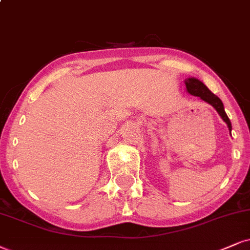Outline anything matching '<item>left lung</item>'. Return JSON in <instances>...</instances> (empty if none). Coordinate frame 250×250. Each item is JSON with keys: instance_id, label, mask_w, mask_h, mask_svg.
Returning a JSON list of instances; mask_svg holds the SVG:
<instances>
[{"instance_id": "left-lung-1", "label": "left lung", "mask_w": 250, "mask_h": 250, "mask_svg": "<svg viewBox=\"0 0 250 250\" xmlns=\"http://www.w3.org/2000/svg\"><path fill=\"white\" fill-rule=\"evenodd\" d=\"M184 83H186L187 87V92H189L190 95H193V96L199 97L200 100H203L206 103H208L212 105L219 113V116L223 118V120L227 124V127H229V132L232 131V124H230V120L229 117H227L226 112H225V107L221 100L218 96H215L214 94L208 90V88L203 83L199 81L198 79L196 78H188L184 80Z\"/></svg>"}]
</instances>
